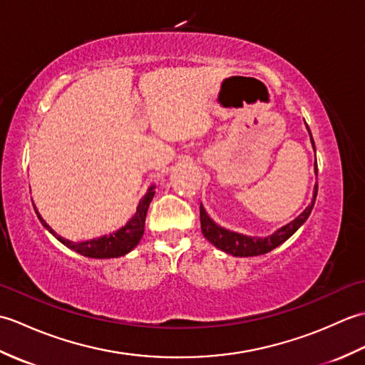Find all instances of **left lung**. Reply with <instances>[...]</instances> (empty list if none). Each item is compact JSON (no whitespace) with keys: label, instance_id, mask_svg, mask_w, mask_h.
I'll list each match as a JSON object with an SVG mask.
<instances>
[{"label":"left lung","instance_id":"1","mask_svg":"<svg viewBox=\"0 0 365 365\" xmlns=\"http://www.w3.org/2000/svg\"><path fill=\"white\" fill-rule=\"evenodd\" d=\"M306 127H307V123H306ZM307 131H309V136H311V143H312V147L315 150L314 138H312V133H311V130H309V127H307ZM315 174H317V160H315ZM317 188L319 187H317V183H315L311 204H309L304 210H302V213H299L297 218L290 221L289 224H285V226L274 230L273 234L268 237H250V235L238 234V232H232L229 229H224L210 220V216L207 215L202 204H200V229H202L204 237L215 247H218V250L234 255V257H254V255L267 254L269 251H273L274 247H277L279 245H282L285 240H289L294 234V232H297L302 226V224L306 222V220L309 218V215H311L314 204H315Z\"/></svg>","mask_w":365,"mask_h":365}]
</instances>
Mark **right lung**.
<instances>
[{"label": "right lung", "instance_id": "1", "mask_svg": "<svg viewBox=\"0 0 365 365\" xmlns=\"http://www.w3.org/2000/svg\"><path fill=\"white\" fill-rule=\"evenodd\" d=\"M153 190H155V185L149 187L143 199L139 200V204L136 207V213L127 221L125 226H122L120 229L113 232V234L86 240V242H78V243L59 237L56 232H54L48 224L43 221L42 216L38 215V212L36 210V205H34V210L37 213V218L41 220L42 226L48 230L53 237H56V240H59L61 243L67 246L68 250H72L75 252L84 255V257H91V259H114V257H122V255L133 251L138 246L139 240L143 238L144 226H145V215H147V210H149V205L155 195Z\"/></svg>", "mask_w": 365, "mask_h": 365}]
</instances>
